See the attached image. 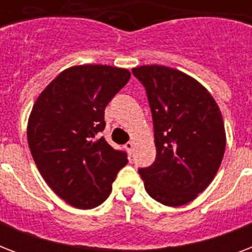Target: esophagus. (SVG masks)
Returning a JSON list of instances; mask_svg holds the SVG:
<instances>
[{"instance_id":"obj_1","label":"esophagus","mask_w":252,"mask_h":252,"mask_svg":"<svg viewBox=\"0 0 252 252\" xmlns=\"http://www.w3.org/2000/svg\"><path fill=\"white\" fill-rule=\"evenodd\" d=\"M124 148H126V150L128 152V154H129V156H132V154H133V152H134L133 142H126V145H124Z\"/></svg>"}]
</instances>
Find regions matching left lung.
Segmentation results:
<instances>
[{
  "label": "left lung",
  "instance_id": "1",
  "mask_svg": "<svg viewBox=\"0 0 252 252\" xmlns=\"http://www.w3.org/2000/svg\"><path fill=\"white\" fill-rule=\"evenodd\" d=\"M145 86L157 157L140 168L146 192L167 207L197 197L222 162L226 133L219 104L195 78L163 65L132 69Z\"/></svg>",
  "mask_w": 252,
  "mask_h": 252
}]
</instances>
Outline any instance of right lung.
Here are the masks:
<instances>
[{
	"mask_svg": "<svg viewBox=\"0 0 252 252\" xmlns=\"http://www.w3.org/2000/svg\"><path fill=\"white\" fill-rule=\"evenodd\" d=\"M130 72L108 65L65 69L41 91L27 124L37 170L57 196L78 209L100 205L110 196L126 154L103 137L104 108L129 81Z\"/></svg>",
	"mask_w": 252,
	"mask_h": 252,
	"instance_id": "obj_1",
	"label": "right lung"
}]
</instances>
